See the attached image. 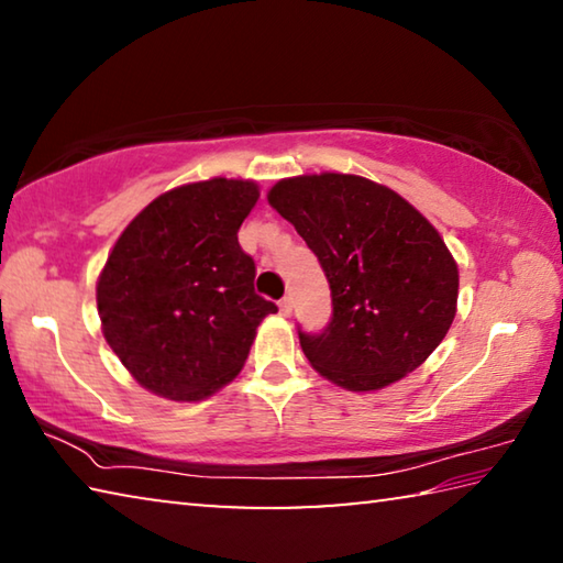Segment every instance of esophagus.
Wrapping results in <instances>:
<instances>
[{"mask_svg":"<svg viewBox=\"0 0 563 563\" xmlns=\"http://www.w3.org/2000/svg\"><path fill=\"white\" fill-rule=\"evenodd\" d=\"M278 308H280V316L288 318L290 312H292V298H283V300L278 302Z\"/></svg>","mask_w":563,"mask_h":563,"instance_id":"1","label":"esophagus"}]
</instances>
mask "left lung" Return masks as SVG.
<instances>
[{
  "instance_id": "1",
  "label": "left lung",
  "mask_w": 563,
  "mask_h": 563,
  "mask_svg": "<svg viewBox=\"0 0 563 563\" xmlns=\"http://www.w3.org/2000/svg\"><path fill=\"white\" fill-rule=\"evenodd\" d=\"M268 203L295 225L330 283L328 328L298 330L322 377L373 393L432 355L454 320L460 271L415 206L350 174L283 178Z\"/></svg>"
}]
</instances>
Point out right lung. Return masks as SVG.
Here are the masks:
<instances>
[{
  "label": "right lung",
  "instance_id": "right-lung-1",
  "mask_svg": "<svg viewBox=\"0 0 563 563\" xmlns=\"http://www.w3.org/2000/svg\"><path fill=\"white\" fill-rule=\"evenodd\" d=\"M253 180L211 178L151 201L119 235L97 283L101 330L141 387L176 402L213 395L241 373L275 302L253 288L238 228Z\"/></svg>",
  "mask_w": 563,
  "mask_h": 563
}]
</instances>
